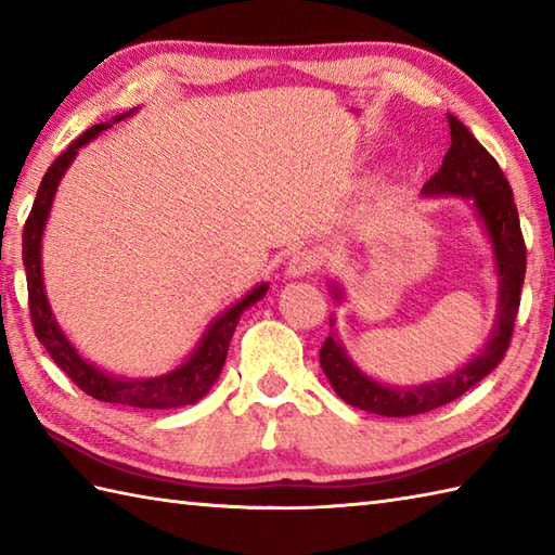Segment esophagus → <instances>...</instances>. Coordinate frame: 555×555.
Returning <instances> with one entry per match:
<instances>
[{"label": "esophagus", "instance_id": "esophagus-1", "mask_svg": "<svg viewBox=\"0 0 555 555\" xmlns=\"http://www.w3.org/2000/svg\"><path fill=\"white\" fill-rule=\"evenodd\" d=\"M322 255L314 253V250H298L296 255L291 257L288 262V274L291 276H308L312 271H317L322 267Z\"/></svg>", "mask_w": 555, "mask_h": 555}]
</instances>
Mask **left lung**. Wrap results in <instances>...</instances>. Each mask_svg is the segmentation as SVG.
Masks as SVG:
<instances>
[{"instance_id":"left-lung-1","label":"left lung","mask_w":555,"mask_h":555,"mask_svg":"<svg viewBox=\"0 0 555 555\" xmlns=\"http://www.w3.org/2000/svg\"><path fill=\"white\" fill-rule=\"evenodd\" d=\"M448 126H451V147L446 152L441 169L424 183L422 191L427 195L448 193L473 197L479 217L491 235L501 276L496 332H493L487 348L473 362H467L463 370H457L453 376H446V379L417 388H388L372 382L358 367H352L334 336H326L320 348V362L334 391L348 405L374 412V415L410 417L453 403L455 398L469 391V388L499 367V362L505 358V350L511 346L515 317L517 310H520L527 247L513 199V188L501 171L499 162L489 155L485 145H479V140L467 131L463 121H457L455 116H448Z\"/></svg>"}]
</instances>
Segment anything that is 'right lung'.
<instances>
[{"mask_svg": "<svg viewBox=\"0 0 555 555\" xmlns=\"http://www.w3.org/2000/svg\"><path fill=\"white\" fill-rule=\"evenodd\" d=\"M124 114L119 119L121 121ZM109 124H100L88 128L86 133L78 135L74 143H70L62 155H59L52 167L47 169L42 176L38 195H35V203L30 215L26 219V227H23V264H26V281H28V310H30V322L33 332L38 336L40 344L50 352V358L56 362V367L62 370L70 382H74L82 393L92 396L102 403H114V405H128V408H147V410H167V408H181L197 403L203 398L211 384L217 382V376L223 367V360H227L231 336L238 326V320L243 310L250 308L253 302L264 296L267 286H257L253 293L235 302L231 310L223 312L219 320L209 326L205 334L203 344L193 352V358L179 370H173L157 379H119V376H109L100 370L92 367L90 362L82 360L74 346L68 344L66 336L59 332L54 317L50 312V305L44 298V286H42V269H40V238L47 215H50L52 197L62 179L70 159L76 157L80 145L90 143L92 138L102 133Z\"/></svg>", "mask_w": 555, "mask_h": 555, "instance_id": "1", "label": "right lung"}]
</instances>
